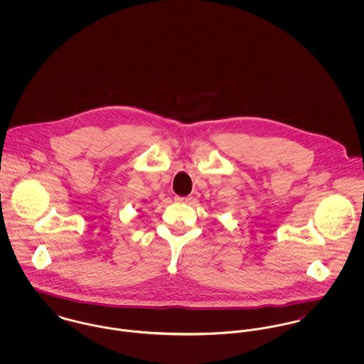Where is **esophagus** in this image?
Wrapping results in <instances>:
<instances>
[{"label":"esophagus","mask_w":364,"mask_h":364,"mask_svg":"<svg viewBox=\"0 0 364 364\" xmlns=\"http://www.w3.org/2000/svg\"><path fill=\"white\" fill-rule=\"evenodd\" d=\"M175 200L179 202V203H189L192 200V198L191 196H185V198L183 196H176Z\"/></svg>","instance_id":"obj_1"}]
</instances>
